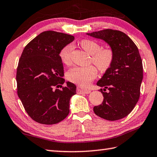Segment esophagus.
<instances>
[{
  "mask_svg": "<svg viewBox=\"0 0 157 157\" xmlns=\"http://www.w3.org/2000/svg\"><path fill=\"white\" fill-rule=\"evenodd\" d=\"M77 92H78V93H80V94H89L90 93V90H86V89H82L80 87H78L77 88Z\"/></svg>",
  "mask_w": 157,
  "mask_h": 157,
  "instance_id": "esophagus-1",
  "label": "esophagus"
}]
</instances>
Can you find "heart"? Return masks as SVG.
I'll return each instance as SVG.
<instances>
[{
  "label": "heart",
  "mask_w": 157,
  "mask_h": 157,
  "mask_svg": "<svg viewBox=\"0 0 157 157\" xmlns=\"http://www.w3.org/2000/svg\"><path fill=\"white\" fill-rule=\"evenodd\" d=\"M79 44L87 53L91 54L92 61L100 71L105 72L111 67L114 60V52L112 48H101L99 43L91 39L82 40ZM73 48L72 44H68L61 49L59 57L63 63L69 64L71 63ZM97 75L96 67L91 65L73 67L67 72V76L69 81L84 87L90 84Z\"/></svg>",
  "instance_id": "b5f03b06"
}]
</instances>
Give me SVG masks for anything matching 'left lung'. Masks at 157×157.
Here are the masks:
<instances>
[{
  "instance_id": "obj_1",
  "label": "left lung",
  "mask_w": 157,
  "mask_h": 157,
  "mask_svg": "<svg viewBox=\"0 0 157 157\" xmlns=\"http://www.w3.org/2000/svg\"><path fill=\"white\" fill-rule=\"evenodd\" d=\"M87 35L103 39L114 52L111 67L97 83L109 92L100 89L103 101L94 107V112L107 121L123 118L133 109L140 96L143 65L138 48L129 36L120 30L105 29Z\"/></svg>"
}]
</instances>
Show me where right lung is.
<instances>
[{
	"label": "right lung",
	"mask_w": 157,
	"mask_h": 157,
	"mask_svg": "<svg viewBox=\"0 0 157 157\" xmlns=\"http://www.w3.org/2000/svg\"><path fill=\"white\" fill-rule=\"evenodd\" d=\"M73 40L74 36L63 33L43 32L26 45L20 56L17 95L29 116L40 124L58 123L69 113L76 86L69 82L62 86L65 80L59 52Z\"/></svg>",
	"instance_id": "obj_1"
}]
</instances>
